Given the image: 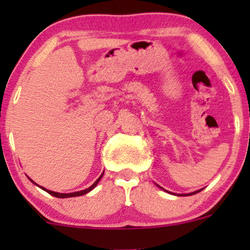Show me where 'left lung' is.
Instances as JSON below:
<instances>
[{
  "label": "left lung",
  "instance_id": "left-lung-1",
  "mask_svg": "<svg viewBox=\"0 0 250 250\" xmlns=\"http://www.w3.org/2000/svg\"><path fill=\"white\" fill-rule=\"evenodd\" d=\"M162 189H163V188H162ZM199 191H200V190H197V191H194V193H191L190 195H193V194H196V193H199ZM188 195H189V194H188Z\"/></svg>",
  "mask_w": 250,
  "mask_h": 250
}]
</instances>
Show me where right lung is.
Instances as JSON below:
<instances>
[{
	"label": "right lung",
	"instance_id": "obj_1",
	"mask_svg": "<svg viewBox=\"0 0 250 250\" xmlns=\"http://www.w3.org/2000/svg\"><path fill=\"white\" fill-rule=\"evenodd\" d=\"M103 175V174H102ZM102 175L101 176L99 177V179H97L95 182H94V185L93 186H90V187L89 188H87V189H84V190H81V191H76V193H69V194H60V193H55V191H51V190H47V189H44V188H42V189H44L45 191H47V193H49L50 195H53V196H55V197H61V199H64V197H75V196H81V195H84V194H87V193H89V191L91 190V189H94L96 187V185L97 183H99V181L101 180V177H102Z\"/></svg>",
	"mask_w": 250,
	"mask_h": 250
}]
</instances>
